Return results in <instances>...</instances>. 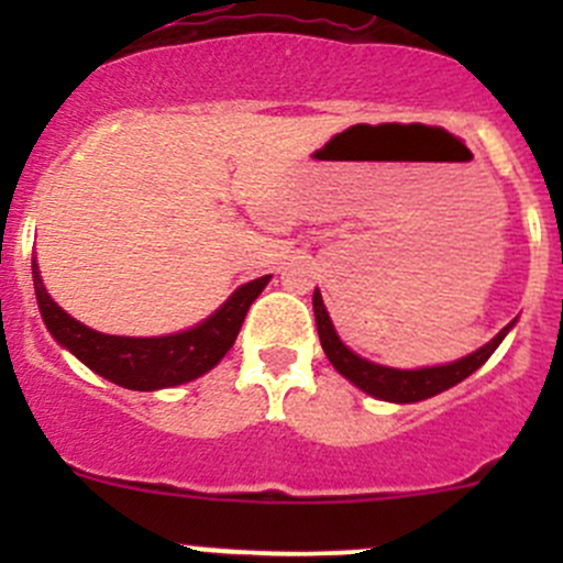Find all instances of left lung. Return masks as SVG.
Instances as JSON below:
<instances>
[{
	"label": "left lung",
	"instance_id": "obj_1",
	"mask_svg": "<svg viewBox=\"0 0 563 563\" xmlns=\"http://www.w3.org/2000/svg\"><path fill=\"white\" fill-rule=\"evenodd\" d=\"M313 310H316V327H318V338H321L323 354L329 356V362L334 365V371L340 376L349 378L351 384H356L362 391L367 395L378 397V400H391V402H417L424 400V397H433L439 391L455 387V384L468 378L476 367L485 365L490 360L493 351L501 345V340L507 338V332L512 329L504 327L496 338L490 340L487 345H482L479 351L474 354L463 356V360L452 362V365H441V367H422V371H395V367H384V365H373V362L362 360L356 356L354 351L345 349L340 343L338 332H334L332 321H329L327 308H323L321 294H313Z\"/></svg>",
	"mask_w": 563,
	"mask_h": 563
}]
</instances>
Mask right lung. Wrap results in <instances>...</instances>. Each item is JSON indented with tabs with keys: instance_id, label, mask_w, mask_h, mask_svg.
<instances>
[{
	"instance_id": "obj_1",
	"label": "right lung",
	"mask_w": 563,
	"mask_h": 563,
	"mask_svg": "<svg viewBox=\"0 0 563 563\" xmlns=\"http://www.w3.org/2000/svg\"><path fill=\"white\" fill-rule=\"evenodd\" d=\"M32 277H35L37 305L48 332L108 382L139 391L176 387L212 371L223 360L225 351L234 345L250 305L269 283V275L247 283L240 291H234V297L218 313L187 332L168 334V338H117V334L95 332L67 316L45 291L35 258H32Z\"/></svg>"
}]
</instances>
